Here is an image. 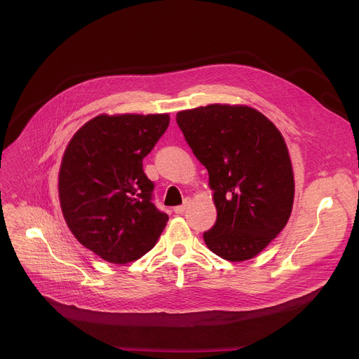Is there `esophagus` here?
Returning <instances> with one entry per match:
<instances>
[{
    "label": "esophagus",
    "mask_w": 359,
    "mask_h": 359,
    "mask_svg": "<svg viewBox=\"0 0 359 359\" xmlns=\"http://www.w3.org/2000/svg\"><path fill=\"white\" fill-rule=\"evenodd\" d=\"M189 203H190V199H184L183 205H180V206H176V208H175V213H177V215H183V213L186 212V209H187Z\"/></svg>",
    "instance_id": "1"
}]
</instances>
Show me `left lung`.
<instances>
[{
    "mask_svg": "<svg viewBox=\"0 0 359 359\" xmlns=\"http://www.w3.org/2000/svg\"><path fill=\"white\" fill-rule=\"evenodd\" d=\"M176 121L213 190L217 219L206 246L229 262L255 257L286 226L295 196L280 132L248 106L209 104L179 111Z\"/></svg>",
    "mask_w": 359,
    "mask_h": 359,
    "instance_id": "obj_1",
    "label": "left lung"
}]
</instances>
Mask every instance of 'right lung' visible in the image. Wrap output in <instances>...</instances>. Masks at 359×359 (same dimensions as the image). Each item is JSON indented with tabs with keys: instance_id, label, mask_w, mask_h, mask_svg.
I'll list each match as a JSON object with an SVG mask.
<instances>
[{
	"instance_id": "obj_1",
	"label": "right lung",
	"mask_w": 359,
	"mask_h": 359,
	"mask_svg": "<svg viewBox=\"0 0 359 359\" xmlns=\"http://www.w3.org/2000/svg\"><path fill=\"white\" fill-rule=\"evenodd\" d=\"M169 114H100L64 151L58 173L61 212L87 249L110 264L140 259L156 245L169 216L153 199L143 158L166 132Z\"/></svg>"
}]
</instances>
